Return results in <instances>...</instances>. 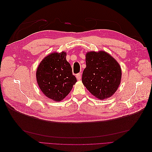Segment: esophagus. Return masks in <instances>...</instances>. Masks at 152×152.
<instances>
[{
    "instance_id": "1",
    "label": "esophagus",
    "mask_w": 152,
    "mask_h": 152,
    "mask_svg": "<svg viewBox=\"0 0 152 152\" xmlns=\"http://www.w3.org/2000/svg\"><path fill=\"white\" fill-rule=\"evenodd\" d=\"M76 77H77L78 80H80L81 79V73H77V74L76 75Z\"/></svg>"
}]
</instances>
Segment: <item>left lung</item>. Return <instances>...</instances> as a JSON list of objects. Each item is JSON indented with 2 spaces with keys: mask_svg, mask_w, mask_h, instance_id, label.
Returning <instances> with one entry per match:
<instances>
[{
  "mask_svg": "<svg viewBox=\"0 0 152 152\" xmlns=\"http://www.w3.org/2000/svg\"><path fill=\"white\" fill-rule=\"evenodd\" d=\"M86 62L82 81L87 89L99 99L111 97L121 80L122 71L118 62L103 50L87 53Z\"/></svg>",
  "mask_w": 152,
  "mask_h": 152,
  "instance_id": "8db88e82",
  "label": "left lung"
}]
</instances>
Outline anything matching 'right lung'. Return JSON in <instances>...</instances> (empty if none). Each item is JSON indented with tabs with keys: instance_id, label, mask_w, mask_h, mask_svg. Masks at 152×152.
I'll use <instances>...</instances> for the list:
<instances>
[{
	"instance_id": "obj_1",
	"label": "right lung",
	"mask_w": 152,
	"mask_h": 152,
	"mask_svg": "<svg viewBox=\"0 0 152 152\" xmlns=\"http://www.w3.org/2000/svg\"><path fill=\"white\" fill-rule=\"evenodd\" d=\"M66 56L65 52L49 54L40 62L36 72L40 90L48 98L56 102L65 98L77 82Z\"/></svg>"
}]
</instances>
